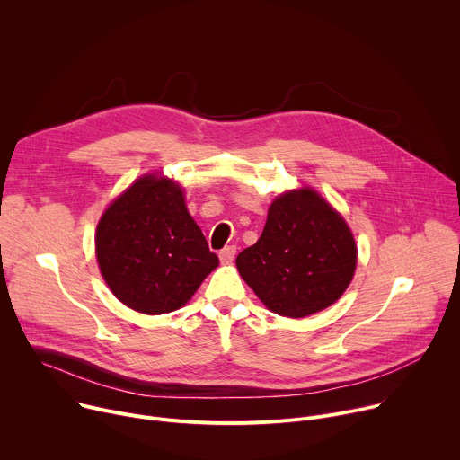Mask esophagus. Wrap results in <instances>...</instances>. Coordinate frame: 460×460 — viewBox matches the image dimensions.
Returning <instances> with one entry per match:
<instances>
[{"mask_svg":"<svg viewBox=\"0 0 460 460\" xmlns=\"http://www.w3.org/2000/svg\"><path fill=\"white\" fill-rule=\"evenodd\" d=\"M234 254H236V245H226V247L220 251L222 264H229V261H233Z\"/></svg>","mask_w":460,"mask_h":460,"instance_id":"esophagus-1","label":"esophagus"}]
</instances>
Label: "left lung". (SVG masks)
<instances>
[{
	"label": "left lung",
	"instance_id": "obj_1",
	"mask_svg": "<svg viewBox=\"0 0 460 460\" xmlns=\"http://www.w3.org/2000/svg\"><path fill=\"white\" fill-rule=\"evenodd\" d=\"M357 247L344 218L313 189L271 204L264 233L236 268L273 313L302 318L332 305L349 286Z\"/></svg>",
	"mask_w": 460,
	"mask_h": 460
}]
</instances>
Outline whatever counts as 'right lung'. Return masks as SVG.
<instances>
[{"instance_id": "1", "label": "right lung", "mask_w": 460, "mask_h": 460, "mask_svg": "<svg viewBox=\"0 0 460 460\" xmlns=\"http://www.w3.org/2000/svg\"><path fill=\"white\" fill-rule=\"evenodd\" d=\"M100 271L130 309H180L218 266V256L185 209L181 189L144 176L103 213L96 229Z\"/></svg>"}]
</instances>
